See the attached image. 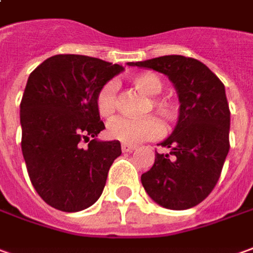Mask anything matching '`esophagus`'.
<instances>
[{
	"mask_svg": "<svg viewBox=\"0 0 253 253\" xmlns=\"http://www.w3.org/2000/svg\"><path fill=\"white\" fill-rule=\"evenodd\" d=\"M121 149H123L124 153H130V151H133V150L136 149V146H133V144H128V143H123Z\"/></svg>",
	"mask_w": 253,
	"mask_h": 253,
	"instance_id": "esophagus-1",
	"label": "esophagus"
}]
</instances>
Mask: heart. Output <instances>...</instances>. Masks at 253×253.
Returning a JSON list of instances; mask_svg holds the SVG:
<instances>
[{
    "label": "heart",
    "mask_w": 253,
    "mask_h": 253,
    "mask_svg": "<svg viewBox=\"0 0 253 253\" xmlns=\"http://www.w3.org/2000/svg\"><path fill=\"white\" fill-rule=\"evenodd\" d=\"M132 85L140 93L154 97L163 90L161 80L153 73H140L130 78ZM96 106L99 114L104 118H110L117 109V85L110 81L100 88L96 97ZM151 107L160 116L164 123H172L177 116V107L169 99H153ZM161 124L154 117H146L142 120L117 118L107 126V135L114 140L124 143L136 144L160 136Z\"/></svg>",
    "instance_id": "1"
}]
</instances>
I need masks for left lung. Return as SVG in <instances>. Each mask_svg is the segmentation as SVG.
<instances>
[{
    "label": "left lung",
    "instance_id": "1",
    "mask_svg": "<svg viewBox=\"0 0 253 253\" xmlns=\"http://www.w3.org/2000/svg\"><path fill=\"white\" fill-rule=\"evenodd\" d=\"M128 66L167 76L179 99L176 126L160 143L169 153H156L154 165L140 177L144 190L167 210L193 208L216 186L229 153L230 110L224 85L200 60L180 55Z\"/></svg>",
    "mask_w": 253,
    "mask_h": 253
}]
</instances>
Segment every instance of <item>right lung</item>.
I'll list each match as a JSON object with an SVG mask.
<instances>
[{"label": "right lung", "mask_w": 253, "mask_h": 253, "mask_svg": "<svg viewBox=\"0 0 253 253\" xmlns=\"http://www.w3.org/2000/svg\"><path fill=\"white\" fill-rule=\"evenodd\" d=\"M123 70L96 57L56 55L29 77L20 103L22 153L34 189L50 207L78 212L102 196L121 143L96 137L104 129L96 97Z\"/></svg>", "instance_id": "right-lung-1"}]
</instances>
